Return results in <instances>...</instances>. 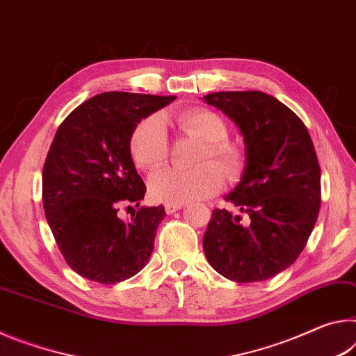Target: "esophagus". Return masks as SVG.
Segmentation results:
<instances>
[{"label": "esophagus", "mask_w": 356, "mask_h": 356, "mask_svg": "<svg viewBox=\"0 0 356 356\" xmlns=\"http://www.w3.org/2000/svg\"><path fill=\"white\" fill-rule=\"evenodd\" d=\"M184 205H172V203H167L165 205V211H167V214H173V213H177V211H179V209H181Z\"/></svg>", "instance_id": "esophagus-1"}]
</instances>
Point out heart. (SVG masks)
Listing matches in <instances>:
<instances>
[{
  "mask_svg": "<svg viewBox=\"0 0 356 356\" xmlns=\"http://www.w3.org/2000/svg\"><path fill=\"white\" fill-rule=\"evenodd\" d=\"M164 120L153 115L140 121L131 137V153L137 167L142 170H156L167 161L168 143ZM179 129L207 143L202 162L195 170L164 168L154 173L148 181L149 197L156 202L183 205L199 202L218 194L224 184V175H235L240 168V153L227 143L229 136L225 121L208 108H191L178 118ZM213 160L215 164L208 163Z\"/></svg>",
  "mask_w": 356,
  "mask_h": 356,
  "instance_id": "1",
  "label": "heart"
}]
</instances>
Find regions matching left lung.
<instances>
[{
    "mask_svg": "<svg viewBox=\"0 0 356 356\" xmlns=\"http://www.w3.org/2000/svg\"><path fill=\"white\" fill-rule=\"evenodd\" d=\"M238 126L244 142L241 178L213 209L203 235L207 260L235 282L270 279L298 259L317 222L320 165L309 132L281 101L261 91H219L203 96Z\"/></svg>",
    "mask_w": 356,
    "mask_h": 356,
    "instance_id": "left-lung-1",
    "label": "left lung"
}]
</instances>
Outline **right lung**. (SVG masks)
I'll return each instance as SVG.
<instances>
[{
	"mask_svg": "<svg viewBox=\"0 0 356 356\" xmlns=\"http://www.w3.org/2000/svg\"><path fill=\"white\" fill-rule=\"evenodd\" d=\"M173 101L102 92L58 127L42 170L44 211L63 257L81 277L116 284L148 264L164 207H142L127 222L118 209L140 205L147 192L131 154L134 129Z\"/></svg>",
	"mask_w": 356,
	"mask_h": 356,
	"instance_id": "add662e5",
	"label": "right lung"
}]
</instances>
